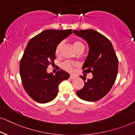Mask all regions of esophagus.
<instances>
[{"label":"esophagus","mask_w":135,"mask_h":135,"mask_svg":"<svg viewBox=\"0 0 135 135\" xmlns=\"http://www.w3.org/2000/svg\"><path fill=\"white\" fill-rule=\"evenodd\" d=\"M76 78V76H74V75H71V76H69V78L71 79H75Z\"/></svg>","instance_id":"34e87169"}]
</instances>
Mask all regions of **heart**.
<instances>
[{"mask_svg": "<svg viewBox=\"0 0 135 135\" xmlns=\"http://www.w3.org/2000/svg\"><path fill=\"white\" fill-rule=\"evenodd\" d=\"M64 44V41L59 42L58 44H57L55 49L56 55H59V54H60L61 51L62 50V46H63ZM74 46L75 50H76L77 52L80 51H84L85 48L84 43L82 41H79V40H76V41H75L74 42ZM62 66V68H63L64 69L69 72H73L77 66L76 64L73 63V62H69V61H66V62H63Z\"/></svg>", "mask_w": 135, "mask_h": 135, "instance_id": "b5f03b06", "label": "heart"}]
</instances>
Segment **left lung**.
<instances>
[{
	"mask_svg": "<svg viewBox=\"0 0 135 135\" xmlns=\"http://www.w3.org/2000/svg\"><path fill=\"white\" fill-rule=\"evenodd\" d=\"M77 36L88 43L89 55L83 69L85 73H92V78L84 80V86L77 91L80 99L94 102L99 100L108 94L116 80L118 69V60L110 40L92 29L74 30Z\"/></svg>",
	"mask_w": 135,
	"mask_h": 135,
	"instance_id": "1",
	"label": "left lung"
}]
</instances>
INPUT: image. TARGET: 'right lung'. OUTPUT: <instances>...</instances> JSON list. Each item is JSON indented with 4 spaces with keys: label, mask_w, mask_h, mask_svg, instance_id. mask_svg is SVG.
Segmentation results:
<instances>
[{
    "label": "right lung",
    "mask_w": 135,
    "mask_h": 135,
    "mask_svg": "<svg viewBox=\"0 0 135 135\" xmlns=\"http://www.w3.org/2000/svg\"><path fill=\"white\" fill-rule=\"evenodd\" d=\"M73 33L72 30H46L30 40L20 62V74L23 88L38 103L50 102L56 97L59 84L69 78L60 69L55 75L47 73L56 59L57 44Z\"/></svg>",
    "instance_id": "1"
}]
</instances>
